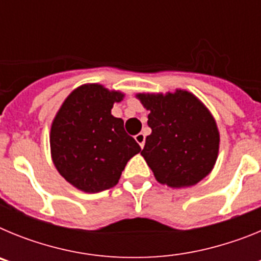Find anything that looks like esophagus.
<instances>
[{"instance_id":"obj_1","label":"esophagus","mask_w":261,"mask_h":261,"mask_svg":"<svg viewBox=\"0 0 261 261\" xmlns=\"http://www.w3.org/2000/svg\"><path fill=\"white\" fill-rule=\"evenodd\" d=\"M135 140L137 141V144L140 145V146H141V149H142V147H144V145H145V135H144V133H138V135H136Z\"/></svg>"}]
</instances>
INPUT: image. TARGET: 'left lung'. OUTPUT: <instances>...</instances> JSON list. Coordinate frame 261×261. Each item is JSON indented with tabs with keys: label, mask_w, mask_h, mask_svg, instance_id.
<instances>
[{
	"label": "left lung",
	"mask_w": 261,
	"mask_h": 261,
	"mask_svg": "<svg viewBox=\"0 0 261 261\" xmlns=\"http://www.w3.org/2000/svg\"><path fill=\"white\" fill-rule=\"evenodd\" d=\"M136 98L149 111L141 155L156 181L171 188L192 187L208 176L220 151V130L208 107L195 94L140 93Z\"/></svg>",
	"instance_id": "left-lung-1"
}]
</instances>
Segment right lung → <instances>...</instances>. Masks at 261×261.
<instances>
[{"label":"right lung","mask_w":261,"mask_h":261,"mask_svg":"<svg viewBox=\"0 0 261 261\" xmlns=\"http://www.w3.org/2000/svg\"><path fill=\"white\" fill-rule=\"evenodd\" d=\"M125 94L100 84H85L66 96L50 125L52 162L69 184L96 193L117 184L126 162L141 151L111 114Z\"/></svg>","instance_id":"obj_1"}]
</instances>
